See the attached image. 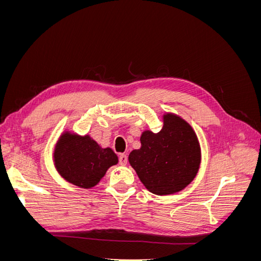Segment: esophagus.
I'll return each instance as SVG.
<instances>
[{
    "label": "esophagus",
    "instance_id": "esophagus-1",
    "mask_svg": "<svg viewBox=\"0 0 261 261\" xmlns=\"http://www.w3.org/2000/svg\"><path fill=\"white\" fill-rule=\"evenodd\" d=\"M127 161H128V158L126 154H120V156H118V162H120L121 165H125L127 163Z\"/></svg>",
    "mask_w": 261,
    "mask_h": 261
}]
</instances>
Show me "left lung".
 Segmentation results:
<instances>
[{
    "label": "left lung",
    "mask_w": 261,
    "mask_h": 261,
    "mask_svg": "<svg viewBox=\"0 0 261 261\" xmlns=\"http://www.w3.org/2000/svg\"><path fill=\"white\" fill-rule=\"evenodd\" d=\"M140 143V149L133 150L128 161L149 192L174 194L196 177L200 146L192 126L183 118L167 113L162 129L156 134L144 132Z\"/></svg>",
    "instance_id": "obj_1"
}]
</instances>
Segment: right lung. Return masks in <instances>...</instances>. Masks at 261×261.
Returning a JSON list of instances; mask_svg holds the SVG:
<instances>
[{
	"instance_id": "add662e5",
	"label": "right lung",
	"mask_w": 261,
	"mask_h": 261,
	"mask_svg": "<svg viewBox=\"0 0 261 261\" xmlns=\"http://www.w3.org/2000/svg\"><path fill=\"white\" fill-rule=\"evenodd\" d=\"M118 162L111 148H101L90 136L64 133L54 150V164L60 175L82 188L96 186L106 172Z\"/></svg>"
}]
</instances>
